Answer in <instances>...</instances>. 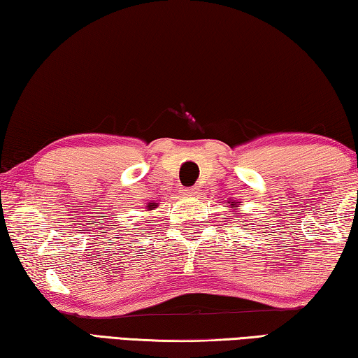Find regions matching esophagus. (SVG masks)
I'll return each instance as SVG.
<instances>
[{"instance_id":"obj_1","label":"esophagus","mask_w":358,"mask_h":358,"mask_svg":"<svg viewBox=\"0 0 358 358\" xmlns=\"http://www.w3.org/2000/svg\"><path fill=\"white\" fill-rule=\"evenodd\" d=\"M183 196H186V197H196L197 196V191L194 189V187H187V189H183Z\"/></svg>"}]
</instances>
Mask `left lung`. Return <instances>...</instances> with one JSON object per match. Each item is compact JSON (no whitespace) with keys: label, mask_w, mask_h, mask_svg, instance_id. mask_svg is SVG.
I'll return each instance as SVG.
<instances>
[{"label":"left lung","mask_w":358,"mask_h":358,"mask_svg":"<svg viewBox=\"0 0 358 358\" xmlns=\"http://www.w3.org/2000/svg\"><path fill=\"white\" fill-rule=\"evenodd\" d=\"M235 207V205H234V202H232V205H230V208H234Z\"/></svg>","instance_id":"obj_1"}]
</instances>
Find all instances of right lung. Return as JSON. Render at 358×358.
<instances>
[{
	"instance_id": "1",
	"label": "right lung",
	"mask_w": 358,
	"mask_h": 358,
	"mask_svg": "<svg viewBox=\"0 0 358 358\" xmlns=\"http://www.w3.org/2000/svg\"><path fill=\"white\" fill-rule=\"evenodd\" d=\"M155 207H153V205H150V210H153Z\"/></svg>"
}]
</instances>
